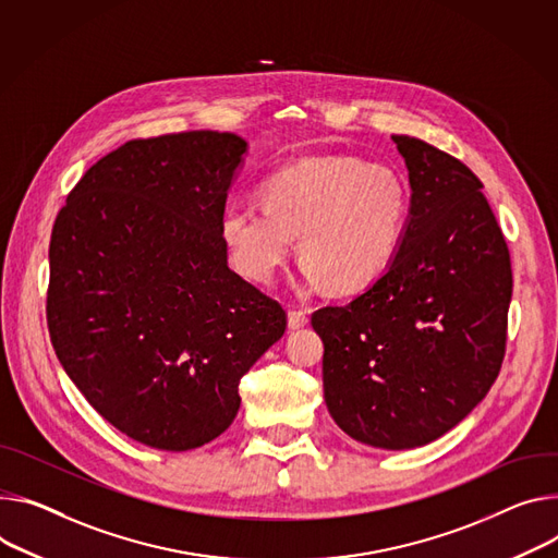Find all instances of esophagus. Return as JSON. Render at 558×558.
<instances>
[{"label":"esophagus","instance_id":"1","mask_svg":"<svg viewBox=\"0 0 558 558\" xmlns=\"http://www.w3.org/2000/svg\"><path fill=\"white\" fill-rule=\"evenodd\" d=\"M310 323V316L305 310L289 307V329H300Z\"/></svg>","mask_w":558,"mask_h":558}]
</instances>
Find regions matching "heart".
<instances>
[{"label":"heart","instance_id":"b5f03b06","mask_svg":"<svg viewBox=\"0 0 558 558\" xmlns=\"http://www.w3.org/2000/svg\"><path fill=\"white\" fill-rule=\"evenodd\" d=\"M263 207H229L220 235L238 271L269 282L291 251L307 282L356 291L393 260L410 211V189L389 165L356 156H316L271 173Z\"/></svg>","mask_w":558,"mask_h":558}]
</instances>
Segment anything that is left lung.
<instances>
[{
	"mask_svg": "<svg viewBox=\"0 0 558 558\" xmlns=\"http://www.w3.org/2000/svg\"><path fill=\"white\" fill-rule=\"evenodd\" d=\"M391 140L412 186L400 246L376 282L312 325L336 425L372 447L412 449L459 425L494 385L512 263L481 180L418 137Z\"/></svg>",
	"mask_w": 558,
	"mask_h": 558,
	"instance_id": "8db88e82",
	"label": "left lung"
}]
</instances>
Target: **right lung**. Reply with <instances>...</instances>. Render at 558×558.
Listing matches in <instances>:
<instances>
[{"label": "right lung", "mask_w": 558, "mask_h": 558, "mask_svg": "<svg viewBox=\"0 0 558 558\" xmlns=\"http://www.w3.org/2000/svg\"><path fill=\"white\" fill-rule=\"evenodd\" d=\"M246 142L131 140L69 193L50 233L46 320L90 408L129 438L186 451L240 410V378L287 314L227 265V191Z\"/></svg>", "instance_id": "add662e5"}]
</instances>
